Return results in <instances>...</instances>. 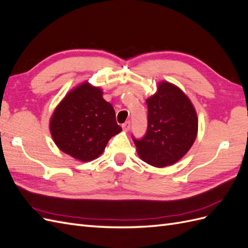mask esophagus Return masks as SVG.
I'll use <instances>...</instances> for the list:
<instances>
[{"mask_svg":"<svg viewBox=\"0 0 248 248\" xmlns=\"http://www.w3.org/2000/svg\"><path fill=\"white\" fill-rule=\"evenodd\" d=\"M122 128L124 131H128L130 129V121H127L122 124Z\"/></svg>","mask_w":248,"mask_h":248,"instance_id":"obj_1","label":"esophagus"}]
</instances>
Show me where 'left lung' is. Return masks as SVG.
<instances>
[{"label": "left lung", "instance_id": "left-lung-1", "mask_svg": "<svg viewBox=\"0 0 248 248\" xmlns=\"http://www.w3.org/2000/svg\"><path fill=\"white\" fill-rule=\"evenodd\" d=\"M148 127L141 139L132 140L145 162L163 168L177 162L192 146L198 132V117L187 96L163 81L146 100Z\"/></svg>", "mask_w": 248, "mask_h": 248}]
</instances>
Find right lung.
I'll use <instances>...</instances> for the list:
<instances>
[{
	"mask_svg": "<svg viewBox=\"0 0 248 248\" xmlns=\"http://www.w3.org/2000/svg\"><path fill=\"white\" fill-rule=\"evenodd\" d=\"M122 130L115 109L98 88L84 84L67 95L50 120V132L63 152L80 161L97 158Z\"/></svg>",
	"mask_w": 248,
	"mask_h": 248,
	"instance_id": "obj_1",
	"label": "right lung"
}]
</instances>
